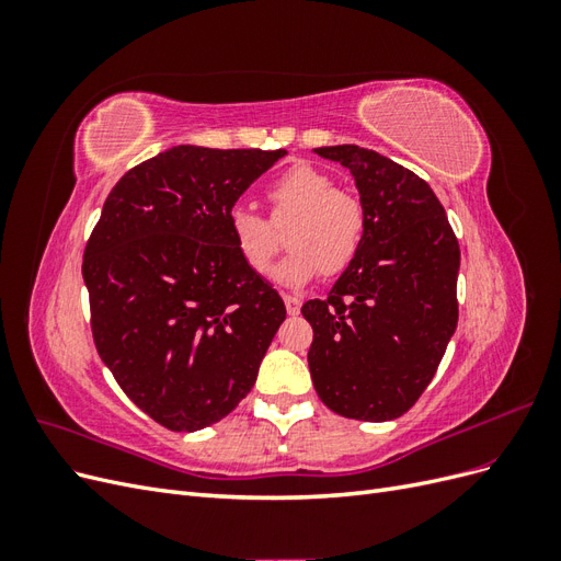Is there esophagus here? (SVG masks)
Returning <instances> with one entry per match:
<instances>
[{
	"label": "esophagus",
	"mask_w": 561,
	"mask_h": 561,
	"mask_svg": "<svg viewBox=\"0 0 561 561\" xmlns=\"http://www.w3.org/2000/svg\"><path fill=\"white\" fill-rule=\"evenodd\" d=\"M283 301H285V309H287V313H290V316H297V313H299V309H301V299H299V297L285 295V297H283Z\"/></svg>",
	"instance_id": "obj_1"
}]
</instances>
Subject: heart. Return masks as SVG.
Returning a JSON list of instances; mask_svg holds the SVG:
<instances>
[{"label":"heart","instance_id":"b5f03b06","mask_svg":"<svg viewBox=\"0 0 561 561\" xmlns=\"http://www.w3.org/2000/svg\"><path fill=\"white\" fill-rule=\"evenodd\" d=\"M278 222L287 227V245L293 250L271 271V278L285 287H301L318 271L334 276L358 257L365 233L363 203L353 194L339 192L336 182L309 163L287 168L268 190ZM231 241L243 262L264 274L280 245L276 229L248 206H233L227 215Z\"/></svg>","mask_w":561,"mask_h":561}]
</instances>
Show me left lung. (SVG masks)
I'll return each mask as SVG.
<instances>
[{"label":"left lung","mask_w":561,"mask_h":561,"mask_svg":"<svg viewBox=\"0 0 561 561\" xmlns=\"http://www.w3.org/2000/svg\"><path fill=\"white\" fill-rule=\"evenodd\" d=\"M313 151L353 175L365 233L328 299L301 307L311 379L332 412L393 421L426 390L456 330L461 250L428 182L358 145Z\"/></svg>","instance_id":"left-lung-1"}]
</instances>
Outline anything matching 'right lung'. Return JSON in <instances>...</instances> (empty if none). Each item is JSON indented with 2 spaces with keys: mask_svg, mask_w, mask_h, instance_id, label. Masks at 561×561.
Segmentation results:
<instances>
[{
  "mask_svg": "<svg viewBox=\"0 0 561 561\" xmlns=\"http://www.w3.org/2000/svg\"><path fill=\"white\" fill-rule=\"evenodd\" d=\"M285 149L178 145L114 184L83 252L98 355L161 426L194 433L254 386L285 304L243 262L229 210Z\"/></svg>",
  "mask_w": 561,
  "mask_h": 561,
  "instance_id": "1",
  "label": "right lung"
}]
</instances>
